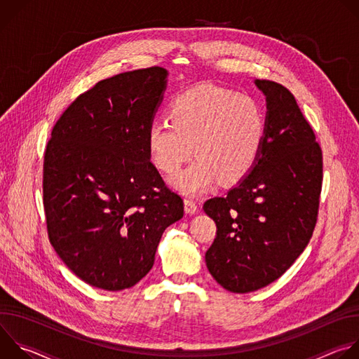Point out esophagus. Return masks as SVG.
I'll return each mask as SVG.
<instances>
[{
    "label": "esophagus",
    "instance_id": "esophagus-1",
    "mask_svg": "<svg viewBox=\"0 0 359 359\" xmlns=\"http://www.w3.org/2000/svg\"><path fill=\"white\" fill-rule=\"evenodd\" d=\"M184 212L187 215H194V213L198 212V206H197L194 200H191V198L184 200Z\"/></svg>",
    "mask_w": 359,
    "mask_h": 359
}]
</instances>
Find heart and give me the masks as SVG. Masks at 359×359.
I'll return each mask as SVG.
<instances>
[{"mask_svg": "<svg viewBox=\"0 0 359 359\" xmlns=\"http://www.w3.org/2000/svg\"><path fill=\"white\" fill-rule=\"evenodd\" d=\"M170 121H153L146 132L151 163L173 175L175 189L200 194L217 180L234 184L259 162L267 136V118L257 100L203 83L179 93L169 107Z\"/></svg>", "mask_w": 359, "mask_h": 359, "instance_id": "obj_1", "label": "heart"}]
</instances>
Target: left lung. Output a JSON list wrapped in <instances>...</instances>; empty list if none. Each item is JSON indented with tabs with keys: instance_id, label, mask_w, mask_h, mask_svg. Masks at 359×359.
<instances>
[{
	"instance_id": "8db88e82",
	"label": "left lung",
	"mask_w": 359,
	"mask_h": 359,
	"mask_svg": "<svg viewBox=\"0 0 359 359\" xmlns=\"http://www.w3.org/2000/svg\"><path fill=\"white\" fill-rule=\"evenodd\" d=\"M267 100V136L259 162L203 209L217 233L206 252L213 278L231 292H251L280 278L310 243L323 184V151L294 95L255 79Z\"/></svg>"
}]
</instances>
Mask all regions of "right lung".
Wrapping results in <instances>:
<instances>
[{
    "label": "right lung",
    "instance_id": "right-lung-1",
    "mask_svg": "<svg viewBox=\"0 0 359 359\" xmlns=\"http://www.w3.org/2000/svg\"><path fill=\"white\" fill-rule=\"evenodd\" d=\"M168 71L123 72L79 95L55 123L43 156V209L50 244L82 281L133 287L153 267L183 200L150 162L146 132Z\"/></svg>",
    "mask_w": 359,
    "mask_h": 359
}]
</instances>
